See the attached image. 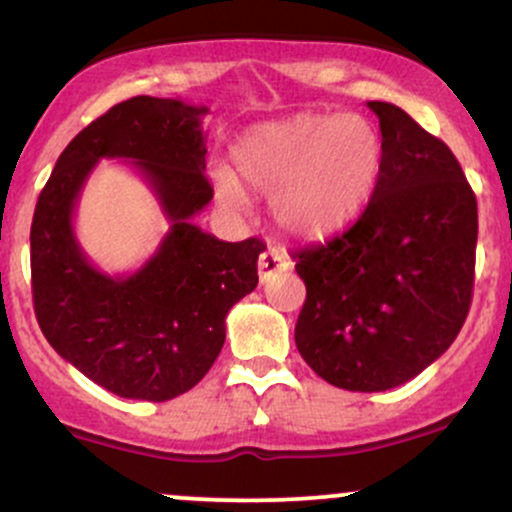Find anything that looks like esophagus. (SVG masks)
Here are the masks:
<instances>
[{
	"instance_id": "obj_1",
	"label": "esophagus",
	"mask_w": 512,
	"mask_h": 512,
	"mask_svg": "<svg viewBox=\"0 0 512 512\" xmlns=\"http://www.w3.org/2000/svg\"><path fill=\"white\" fill-rule=\"evenodd\" d=\"M291 262L286 260L284 252L279 250H264L260 255V260H257V272H260V279L267 281L269 276L281 272V269H289Z\"/></svg>"
}]
</instances>
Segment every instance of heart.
<instances>
[{
  "label": "heart",
  "mask_w": 512,
  "mask_h": 512,
  "mask_svg": "<svg viewBox=\"0 0 512 512\" xmlns=\"http://www.w3.org/2000/svg\"><path fill=\"white\" fill-rule=\"evenodd\" d=\"M233 166L211 175L223 207L245 204L243 185L272 195L274 219L301 238L337 231L373 195L383 139L363 115L298 113L250 127L233 146Z\"/></svg>",
  "instance_id": "obj_1"
}]
</instances>
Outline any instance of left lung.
<instances>
[{
    "mask_svg": "<svg viewBox=\"0 0 512 512\" xmlns=\"http://www.w3.org/2000/svg\"><path fill=\"white\" fill-rule=\"evenodd\" d=\"M368 108L383 134L368 207L293 255L305 284L298 351L351 392L407 383L448 351L472 303L479 228L477 197L448 144L397 105Z\"/></svg>",
    "mask_w": 512,
    "mask_h": 512,
    "instance_id": "obj_1",
    "label": "left lung"
}]
</instances>
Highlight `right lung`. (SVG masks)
<instances>
[{
	"mask_svg": "<svg viewBox=\"0 0 512 512\" xmlns=\"http://www.w3.org/2000/svg\"><path fill=\"white\" fill-rule=\"evenodd\" d=\"M204 105L137 96L113 105L69 142L35 204L31 281L52 349L117 397L168 402L192 390L226 342V315L257 286L248 238L223 243L192 223L214 197L204 168ZM101 157L129 160L171 221L134 275L110 277L80 250L73 209Z\"/></svg>",
	"mask_w": 512,
	"mask_h": 512,
	"instance_id": "add662e5",
	"label": "right lung"
}]
</instances>
